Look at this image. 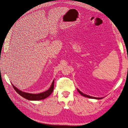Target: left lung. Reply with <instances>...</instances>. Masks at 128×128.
I'll list each match as a JSON object with an SVG mask.
<instances>
[{"instance_id":"obj_1","label":"left lung","mask_w":128,"mask_h":128,"mask_svg":"<svg viewBox=\"0 0 128 128\" xmlns=\"http://www.w3.org/2000/svg\"><path fill=\"white\" fill-rule=\"evenodd\" d=\"M78 92H79V93L80 94V95H82V96H84L85 97H87V98H92V99H102L103 97H101V98H98V97H92V96H89V95H86V94H85L84 93H82V92H80L78 89H77Z\"/></svg>"}]
</instances>
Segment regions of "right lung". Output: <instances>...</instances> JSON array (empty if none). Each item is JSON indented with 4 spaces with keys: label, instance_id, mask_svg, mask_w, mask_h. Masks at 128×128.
Listing matches in <instances>:
<instances>
[{
    "label": "right lung",
    "instance_id": "obj_1",
    "mask_svg": "<svg viewBox=\"0 0 128 128\" xmlns=\"http://www.w3.org/2000/svg\"><path fill=\"white\" fill-rule=\"evenodd\" d=\"M54 80H53L52 83L51 87H50V88L48 90H47L46 92H43L39 93L38 94H30L28 92H24L22 91L19 90V89H18L16 87H15L12 84V85L14 88V90H16V92H17V93H18L19 95L22 97L29 100H40L44 99L45 98L48 97L50 95H51L54 90Z\"/></svg>",
    "mask_w": 128,
    "mask_h": 128
}]
</instances>
